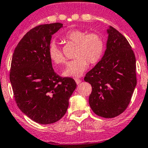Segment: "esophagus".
<instances>
[{"label": "esophagus", "mask_w": 148, "mask_h": 148, "mask_svg": "<svg viewBox=\"0 0 148 148\" xmlns=\"http://www.w3.org/2000/svg\"><path fill=\"white\" fill-rule=\"evenodd\" d=\"M75 82H76V84H80L81 83V79H78V78H77V79H75Z\"/></svg>", "instance_id": "34e87169"}]
</instances>
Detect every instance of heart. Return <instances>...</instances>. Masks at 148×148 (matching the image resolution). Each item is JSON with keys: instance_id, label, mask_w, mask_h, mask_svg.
Returning a JSON list of instances; mask_svg holds the SVG:
<instances>
[{"instance_id": "obj_1", "label": "heart", "mask_w": 148, "mask_h": 148, "mask_svg": "<svg viewBox=\"0 0 148 148\" xmlns=\"http://www.w3.org/2000/svg\"><path fill=\"white\" fill-rule=\"evenodd\" d=\"M63 39L69 43L76 45L74 53V60L69 62L64 70L66 77L81 76L85 72L87 64L94 65L100 62L105 51V41L102 36L96 33H89L80 29L70 30L65 34ZM50 59L56 64L65 62L64 56L60 48L54 43L48 49Z\"/></svg>"}]
</instances>
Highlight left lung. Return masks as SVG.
Here are the masks:
<instances>
[{
  "label": "left lung",
  "instance_id": "left-lung-1",
  "mask_svg": "<svg viewBox=\"0 0 148 148\" xmlns=\"http://www.w3.org/2000/svg\"><path fill=\"white\" fill-rule=\"evenodd\" d=\"M106 50L97 64L84 77L92 87L89 103L94 113L113 118L123 113L131 102L136 85V58L121 33L110 26Z\"/></svg>",
  "mask_w": 148,
  "mask_h": 148
}]
</instances>
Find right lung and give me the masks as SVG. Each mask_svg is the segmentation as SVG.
Instances as JSON below:
<instances>
[{
  "mask_svg": "<svg viewBox=\"0 0 148 148\" xmlns=\"http://www.w3.org/2000/svg\"><path fill=\"white\" fill-rule=\"evenodd\" d=\"M62 26L55 23L34 27L22 38L12 56L9 78L16 103L40 124L62 118L76 88L75 80L54 72L48 55L52 35Z\"/></svg>",
  "mask_w": 148,
  "mask_h": 148,
  "instance_id": "right-lung-1",
  "label": "right lung"
}]
</instances>
